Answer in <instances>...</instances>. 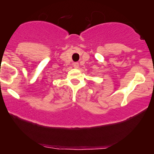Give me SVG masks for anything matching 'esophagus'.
Returning a JSON list of instances; mask_svg holds the SVG:
<instances>
[{
  "mask_svg": "<svg viewBox=\"0 0 154 154\" xmlns=\"http://www.w3.org/2000/svg\"><path fill=\"white\" fill-rule=\"evenodd\" d=\"M73 66L75 69H78V68H79V64L78 62H75V63H73Z\"/></svg>",
  "mask_w": 154,
  "mask_h": 154,
  "instance_id": "1",
  "label": "esophagus"
}]
</instances>
